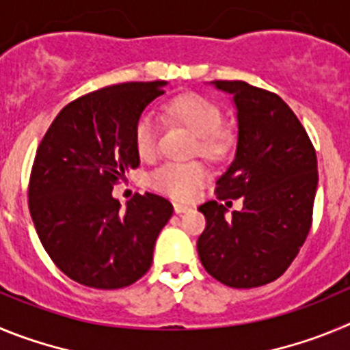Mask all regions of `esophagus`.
<instances>
[{"mask_svg":"<svg viewBox=\"0 0 350 350\" xmlns=\"http://www.w3.org/2000/svg\"><path fill=\"white\" fill-rule=\"evenodd\" d=\"M188 211H190V207H188V206H185V204H178V202L174 204V213H176V214L188 213Z\"/></svg>","mask_w":350,"mask_h":350,"instance_id":"obj_1","label":"esophagus"}]
</instances>
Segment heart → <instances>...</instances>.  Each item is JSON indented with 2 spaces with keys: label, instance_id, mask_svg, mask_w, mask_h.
Returning <instances> with one entry per match:
<instances>
[{
  "label": "heart",
  "instance_id": "obj_1",
  "mask_svg": "<svg viewBox=\"0 0 350 350\" xmlns=\"http://www.w3.org/2000/svg\"><path fill=\"white\" fill-rule=\"evenodd\" d=\"M167 113L181 122L191 134L197 136L198 153L209 159H219L228 150V139L219 131L221 111L214 103L197 94H185L172 100ZM137 153L143 159H150L157 152L159 124L152 113H144L134 132ZM209 179V172L200 162L162 163L150 174V185L155 190L178 200H188L193 197Z\"/></svg>",
  "mask_w": 350,
  "mask_h": 350
}]
</instances>
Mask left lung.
Here are the masks:
<instances>
[{
  "label": "left lung",
  "mask_w": 350,
  "mask_h": 350,
  "mask_svg": "<svg viewBox=\"0 0 350 350\" xmlns=\"http://www.w3.org/2000/svg\"><path fill=\"white\" fill-rule=\"evenodd\" d=\"M234 99L235 155L216 181L218 200L198 207L206 230L197 251L207 273L230 288L275 281L298 254L312 225L316 150L297 115L279 96L245 81H211ZM245 198L226 216L225 198Z\"/></svg>",
  "instance_id": "8db88e82"
}]
</instances>
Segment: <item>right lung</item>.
Masks as SVG:
<instances>
[{"instance_id": "add662e5", "label": "right lung", "mask_w": 350, "mask_h": 350, "mask_svg": "<svg viewBox=\"0 0 350 350\" xmlns=\"http://www.w3.org/2000/svg\"><path fill=\"white\" fill-rule=\"evenodd\" d=\"M165 85L132 81L87 94L61 109L38 146L31 218L53 263L80 284L125 288L152 267L172 204L137 193L122 209L111 191L139 165L136 125Z\"/></svg>"}]
</instances>
